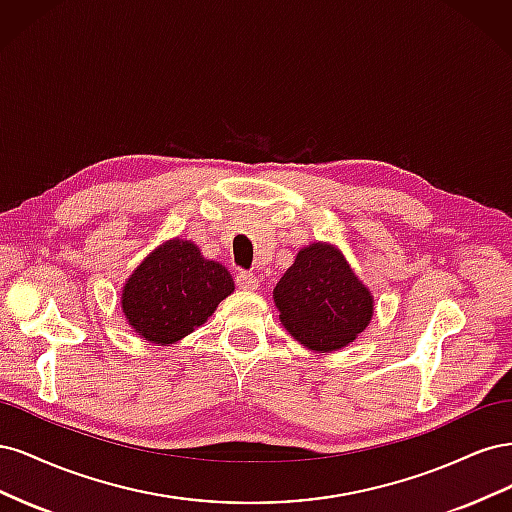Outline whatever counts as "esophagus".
<instances>
[{
	"label": "esophagus",
	"instance_id": "1",
	"mask_svg": "<svg viewBox=\"0 0 512 512\" xmlns=\"http://www.w3.org/2000/svg\"><path fill=\"white\" fill-rule=\"evenodd\" d=\"M237 286L245 292H254V290H258L260 282H258V277L254 273L241 271V273H237Z\"/></svg>",
	"mask_w": 512,
	"mask_h": 512
}]
</instances>
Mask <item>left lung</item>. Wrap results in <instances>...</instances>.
I'll return each mask as SVG.
<instances>
[{"label":"left lung","instance_id":"obj_1","mask_svg":"<svg viewBox=\"0 0 512 512\" xmlns=\"http://www.w3.org/2000/svg\"><path fill=\"white\" fill-rule=\"evenodd\" d=\"M273 301L282 327L314 352L346 348L374 316V294L329 241L301 247L273 288Z\"/></svg>","mask_w":512,"mask_h":512}]
</instances>
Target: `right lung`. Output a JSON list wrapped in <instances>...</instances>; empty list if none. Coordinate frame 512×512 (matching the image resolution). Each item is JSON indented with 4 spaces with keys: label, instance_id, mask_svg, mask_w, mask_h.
<instances>
[{
    "label": "right lung",
    "instance_id": "right-lung-1",
    "mask_svg": "<svg viewBox=\"0 0 512 512\" xmlns=\"http://www.w3.org/2000/svg\"><path fill=\"white\" fill-rule=\"evenodd\" d=\"M235 292L218 260L194 241L173 237L151 250L121 288V309L132 331L149 344L168 346L190 335Z\"/></svg>",
    "mask_w": 512,
    "mask_h": 512
}]
</instances>
